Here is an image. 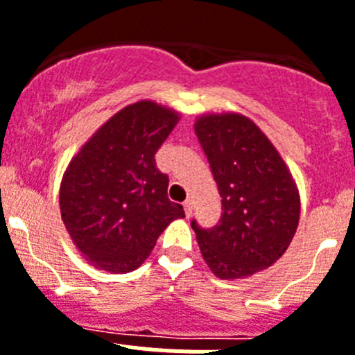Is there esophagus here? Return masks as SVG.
Returning <instances> with one entry per match:
<instances>
[{
  "mask_svg": "<svg viewBox=\"0 0 355 355\" xmlns=\"http://www.w3.org/2000/svg\"><path fill=\"white\" fill-rule=\"evenodd\" d=\"M183 209H184V215H187V218H190L192 216V209H193V202L190 199L184 200L183 202Z\"/></svg>",
  "mask_w": 355,
  "mask_h": 355,
  "instance_id": "obj_1",
  "label": "esophagus"
}]
</instances>
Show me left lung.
I'll return each instance as SVG.
<instances>
[{"instance_id":"1","label":"left lung","mask_w":355,"mask_h":355,"mask_svg":"<svg viewBox=\"0 0 355 355\" xmlns=\"http://www.w3.org/2000/svg\"><path fill=\"white\" fill-rule=\"evenodd\" d=\"M196 135L222 205L213 227L192 220L202 258L220 279L265 270L286 252L299 225L300 199L286 163L243 115H205Z\"/></svg>"}]
</instances>
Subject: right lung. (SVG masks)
Listing matches in <instances>:
<instances>
[{
    "instance_id": "add662e5",
    "label": "right lung",
    "mask_w": 355,
    "mask_h": 355,
    "mask_svg": "<svg viewBox=\"0 0 355 355\" xmlns=\"http://www.w3.org/2000/svg\"><path fill=\"white\" fill-rule=\"evenodd\" d=\"M174 110L153 101L122 108L81 147L60 187L62 220L85 258L122 274L139 268L183 206L167 197L168 175L155 155L174 126Z\"/></svg>"
}]
</instances>
